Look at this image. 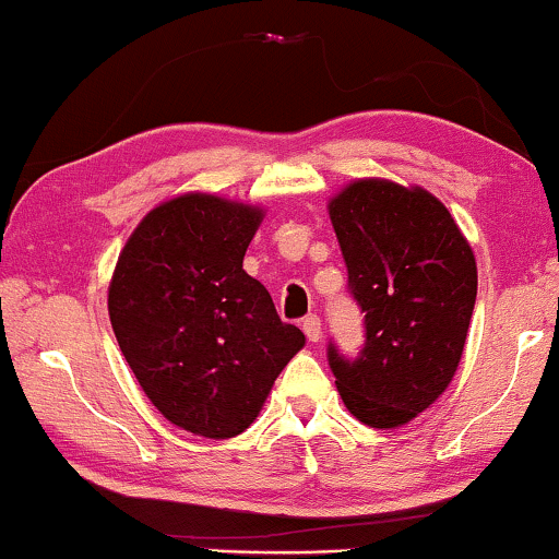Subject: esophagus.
Here are the masks:
<instances>
[{
    "label": "esophagus",
    "mask_w": 559,
    "mask_h": 559,
    "mask_svg": "<svg viewBox=\"0 0 559 559\" xmlns=\"http://www.w3.org/2000/svg\"><path fill=\"white\" fill-rule=\"evenodd\" d=\"M302 331H305V335H308V341L318 343L320 335H323V323H320L318 316H308V318H302Z\"/></svg>",
    "instance_id": "34e87169"
}]
</instances>
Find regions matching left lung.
Returning <instances> with one entry per match:
<instances>
[{
  "instance_id": "left-lung-1",
  "label": "left lung",
  "mask_w": 559,
  "mask_h": 559,
  "mask_svg": "<svg viewBox=\"0 0 559 559\" xmlns=\"http://www.w3.org/2000/svg\"><path fill=\"white\" fill-rule=\"evenodd\" d=\"M364 312L358 356L328 343L350 415L400 427L445 392L463 356L478 272L445 205L423 188L356 180L328 205Z\"/></svg>"
}]
</instances>
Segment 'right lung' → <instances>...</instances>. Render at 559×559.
Instances as JSON below:
<instances>
[{"instance_id":"add662e5","label":"right lung","mask_w":559,"mask_h":559,"mask_svg":"<svg viewBox=\"0 0 559 559\" xmlns=\"http://www.w3.org/2000/svg\"><path fill=\"white\" fill-rule=\"evenodd\" d=\"M259 224L254 205L173 198L134 228L111 277L109 318L129 369L173 425L203 438L247 430L305 346L243 272Z\"/></svg>"}]
</instances>
